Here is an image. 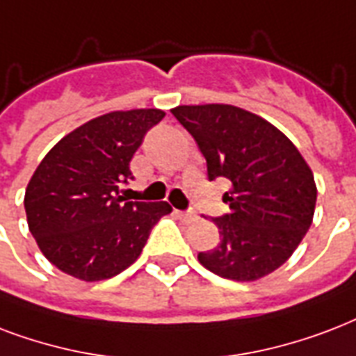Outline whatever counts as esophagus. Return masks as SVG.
<instances>
[{
  "instance_id": "34e87169",
  "label": "esophagus",
  "mask_w": 356,
  "mask_h": 356,
  "mask_svg": "<svg viewBox=\"0 0 356 356\" xmlns=\"http://www.w3.org/2000/svg\"><path fill=\"white\" fill-rule=\"evenodd\" d=\"M176 213H178V217H180L181 221H186V222L197 221V217H198L193 209H189V211H176Z\"/></svg>"
}]
</instances>
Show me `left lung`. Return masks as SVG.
Returning <instances> with one entry per match:
<instances>
[{
	"mask_svg": "<svg viewBox=\"0 0 356 356\" xmlns=\"http://www.w3.org/2000/svg\"><path fill=\"white\" fill-rule=\"evenodd\" d=\"M197 140L208 178H227L222 200L230 211L216 217L221 241L198 252V261L222 278L250 282L288 260L312 225L318 189L301 152L254 113L227 104L170 109Z\"/></svg>",
	"mask_w": 356,
	"mask_h": 356,
	"instance_id": "8db88e82",
	"label": "left lung"
}]
</instances>
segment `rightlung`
Returning a JSON list of instances; mask_svg holds the SVG:
<instances>
[{"instance_id": "obj_1", "label": "right lung", "mask_w": 356, "mask_h": 356, "mask_svg": "<svg viewBox=\"0 0 356 356\" xmlns=\"http://www.w3.org/2000/svg\"><path fill=\"white\" fill-rule=\"evenodd\" d=\"M161 109L113 111L79 126L49 150L27 184V225L42 254L85 282L122 273L170 213L167 202H126L118 187Z\"/></svg>"}]
</instances>
